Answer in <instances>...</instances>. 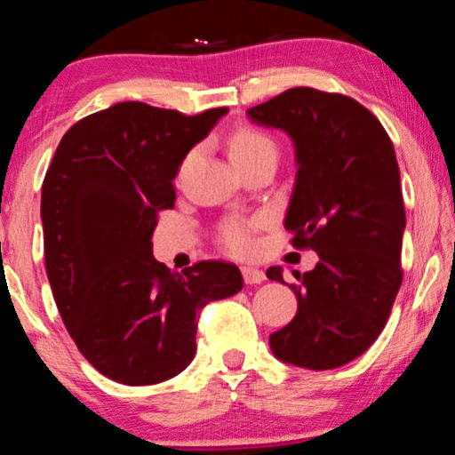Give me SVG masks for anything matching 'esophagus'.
I'll use <instances>...</instances> for the list:
<instances>
[{
  "label": "esophagus",
  "instance_id": "esophagus-1",
  "mask_svg": "<svg viewBox=\"0 0 455 455\" xmlns=\"http://www.w3.org/2000/svg\"><path fill=\"white\" fill-rule=\"evenodd\" d=\"M242 277H244V282L248 285L265 282V273L257 269V267H242Z\"/></svg>",
  "mask_w": 455,
  "mask_h": 455
}]
</instances>
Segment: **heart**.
<instances>
[{
  "mask_svg": "<svg viewBox=\"0 0 455 455\" xmlns=\"http://www.w3.org/2000/svg\"><path fill=\"white\" fill-rule=\"evenodd\" d=\"M277 153L275 142L271 140V136L260 132L257 128L242 126L235 130L229 139V155H232V161L235 165L246 164V161H252L260 157L265 153ZM259 221H228L223 226L221 240L229 251L234 254H248L254 251V229H257Z\"/></svg>",
  "mask_w": 455,
  "mask_h": 455,
  "instance_id": "1",
  "label": "heart"
}]
</instances>
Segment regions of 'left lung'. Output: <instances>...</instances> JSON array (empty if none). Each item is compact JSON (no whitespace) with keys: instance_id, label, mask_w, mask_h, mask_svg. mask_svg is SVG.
<instances>
[{"instance_id":"8db88e82","label":"left lung","mask_w":455,"mask_h":455,"mask_svg":"<svg viewBox=\"0 0 455 455\" xmlns=\"http://www.w3.org/2000/svg\"><path fill=\"white\" fill-rule=\"evenodd\" d=\"M296 147V184L283 226L291 246L319 254L294 273L291 323L269 335L273 354L302 369H338L372 346L402 285L406 228L400 167L391 139L364 105L308 86L248 109ZM267 277L283 283L282 267Z\"/></svg>"}]
</instances>
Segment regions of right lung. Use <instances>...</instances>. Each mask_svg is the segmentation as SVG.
<instances>
[{
	"label": "right lung",
	"instance_id": "right-lung-1",
	"mask_svg": "<svg viewBox=\"0 0 455 455\" xmlns=\"http://www.w3.org/2000/svg\"><path fill=\"white\" fill-rule=\"evenodd\" d=\"M228 108L184 116L124 101L64 134L43 180L45 269L61 321L101 375L124 385L176 377L196 352V316L238 294L232 263L182 273L153 257V229L176 201L173 178Z\"/></svg>",
	"mask_w": 455,
	"mask_h": 455
}]
</instances>
